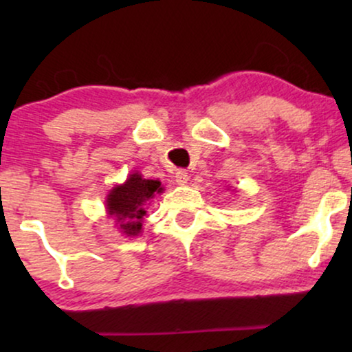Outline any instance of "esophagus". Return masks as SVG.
Wrapping results in <instances>:
<instances>
[{
	"instance_id": "34e87169",
	"label": "esophagus",
	"mask_w": 352,
	"mask_h": 352,
	"mask_svg": "<svg viewBox=\"0 0 352 352\" xmlns=\"http://www.w3.org/2000/svg\"><path fill=\"white\" fill-rule=\"evenodd\" d=\"M175 177H176V182L179 186H184V184H187V181H189V175H187V171H184V170H177Z\"/></svg>"
}]
</instances>
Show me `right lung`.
I'll list each match as a JSON object with an SVG mask.
<instances>
[{"label":"right lung","mask_w":352,"mask_h":352,"mask_svg":"<svg viewBox=\"0 0 352 352\" xmlns=\"http://www.w3.org/2000/svg\"><path fill=\"white\" fill-rule=\"evenodd\" d=\"M163 192L162 182L144 179L139 173H133L124 184L115 186L109 192L105 206L107 213L117 219L118 228L128 237L139 235L142 230V218L147 201Z\"/></svg>","instance_id":"right-lung-1"}]
</instances>
